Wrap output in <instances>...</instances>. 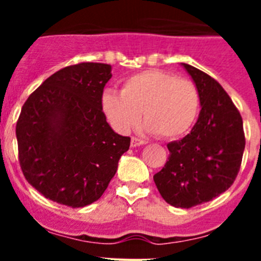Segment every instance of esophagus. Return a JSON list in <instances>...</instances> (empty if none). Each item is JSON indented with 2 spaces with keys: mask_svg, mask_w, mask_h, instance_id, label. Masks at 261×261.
<instances>
[{
  "mask_svg": "<svg viewBox=\"0 0 261 261\" xmlns=\"http://www.w3.org/2000/svg\"><path fill=\"white\" fill-rule=\"evenodd\" d=\"M145 144H146V141H144V140H141V138L132 137V140H130V145H132V147L141 146V145H145Z\"/></svg>",
  "mask_w": 261,
  "mask_h": 261,
  "instance_id": "esophagus-1",
  "label": "esophagus"
}]
</instances>
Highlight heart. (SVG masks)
<instances>
[{
  "label": "heart",
  "instance_id": "1",
  "mask_svg": "<svg viewBox=\"0 0 261 261\" xmlns=\"http://www.w3.org/2000/svg\"><path fill=\"white\" fill-rule=\"evenodd\" d=\"M100 105L108 123L119 133L128 132L142 115L144 130L176 138L195 123L200 95L192 81L150 69L126 78L121 93L106 90Z\"/></svg>",
  "mask_w": 261,
  "mask_h": 261
}]
</instances>
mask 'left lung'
<instances>
[{"instance_id":"1","label":"left lung","mask_w":261,"mask_h":261,"mask_svg":"<svg viewBox=\"0 0 261 261\" xmlns=\"http://www.w3.org/2000/svg\"><path fill=\"white\" fill-rule=\"evenodd\" d=\"M181 65L197 87L201 111L191 133L167 144L168 161L154 183L166 202L188 209L229 190L241 168L246 138L241 114L222 86L195 66Z\"/></svg>"}]
</instances>
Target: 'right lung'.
<instances>
[{
    "instance_id": "right-lung-1",
    "label": "right lung",
    "mask_w": 261,
    "mask_h": 261,
    "mask_svg": "<svg viewBox=\"0 0 261 261\" xmlns=\"http://www.w3.org/2000/svg\"><path fill=\"white\" fill-rule=\"evenodd\" d=\"M111 65L81 62L43 82L17 121L18 158L26 180L59 204H93L115 176L130 138L114 132L102 111Z\"/></svg>"
}]
</instances>
